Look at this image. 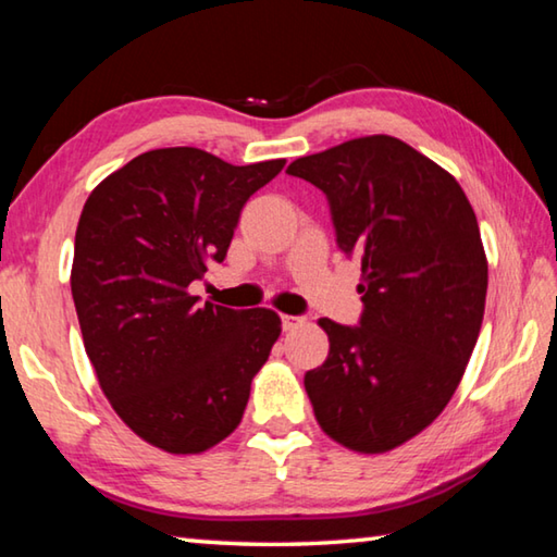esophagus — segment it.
<instances>
[{
	"instance_id": "1",
	"label": "esophagus",
	"mask_w": 557,
	"mask_h": 557,
	"mask_svg": "<svg viewBox=\"0 0 557 557\" xmlns=\"http://www.w3.org/2000/svg\"><path fill=\"white\" fill-rule=\"evenodd\" d=\"M299 324H301V317L282 314V329H285V332H292V329H297Z\"/></svg>"
}]
</instances>
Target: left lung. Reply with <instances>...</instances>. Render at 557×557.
Instances as JSON below:
<instances>
[{"label":"left lung","instance_id":"obj_1","mask_svg":"<svg viewBox=\"0 0 557 557\" xmlns=\"http://www.w3.org/2000/svg\"><path fill=\"white\" fill-rule=\"evenodd\" d=\"M322 188L336 245L361 260L358 326L319 319L326 361L305 388L329 437L381 455L425 430L465 375L484 319L488 265L457 178L391 135L299 157Z\"/></svg>","mask_w":557,"mask_h":557}]
</instances>
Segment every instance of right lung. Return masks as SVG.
Returning <instances> with one entry per match:
<instances>
[{
    "mask_svg": "<svg viewBox=\"0 0 557 557\" xmlns=\"http://www.w3.org/2000/svg\"><path fill=\"white\" fill-rule=\"evenodd\" d=\"M282 166L152 149L102 178L83 206L71 292L86 354L112 410L169 455H201L240 425L282 332L272 309L201 307L188 292L225 260L245 201Z\"/></svg>",
    "mask_w": 557,
    "mask_h": 557,
    "instance_id": "obj_1",
    "label": "right lung"
}]
</instances>
